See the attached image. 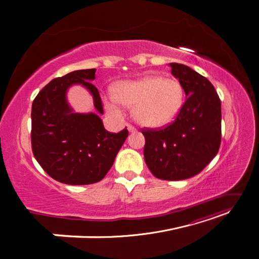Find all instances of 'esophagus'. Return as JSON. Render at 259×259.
I'll return each mask as SVG.
<instances>
[{
  "label": "esophagus",
  "mask_w": 259,
  "mask_h": 259,
  "mask_svg": "<svg viewBox=\"0 0 259 259\" xmlns=\"http://www.w3.org/2000/svg\"><path fill=\"white\" fill-rule=\"evenodd\" d=\"M127 128H128V131H130L131 133H134V132L137 131L136 127L134 126V125H132V124H128V125H127Z\"/></svg>",
  "instance_id": "1"
}]
</instances>
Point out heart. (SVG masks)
Wrapping results in <instances>:
<instances>
[{"label": "heart", "instance_id": "heart-1", "mask_svg": "<svg viewBox=\"0 0 259 259\" xmlns=\"http://www.w3.org/2000/svg\"><path fill=\"white\" fill-rule=\"evenodd\" d=\"M113 97L134 107L138 123L148 127H162L173 122L184 105V89L176 79L150 75L137 81L114 85Z\"/></svg>", "mask_w": 259, "mask_h": 259}]
</instances>
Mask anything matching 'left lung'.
Segmentation results:
<instances>
[{
  "mask_svg": "<svg viewBox=\"0 0 259 259\" xmlns=\"http://www.w3.org/2000/svg\"><path fill=\"white\" fill-rule=\"evenodd\" d=\"M186 94L176 119L163 127L142 128L144 156L153 176L182 180L199 174L222 142V105L213 84L182 64H169Z\"/></svg>",
  "mask_w": 259,
  "mask_h": 259,
  "instance_id": "8db88e82",
  "label": "left lung"
}]
</instances>
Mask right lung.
Returning <instances> with one entry per match:
<instances>
[{
    "label": "right lung",
    "instance_id": "add662e5",
    "mask_svg": "<svg viewBox=\"0 0 259 259\" xmlns=\"http://www.w3.org/2000/svg\"><path fill=\"white\" fill-rule=\"evenodd\" d=\"M96 69L77 70L52 80L37 94L31 110V147L34 158L53 179L67 185L100 182L111 168L128 136L105 130L95 113H73L66 100L70 85L82 84L103 114V101L95 85Z\"/></svg>",
    "mask_w": 259,
    "mask_h": 259
}]
</instances>
